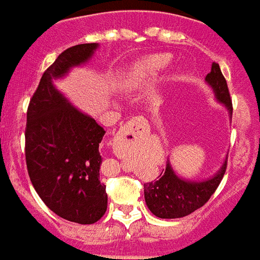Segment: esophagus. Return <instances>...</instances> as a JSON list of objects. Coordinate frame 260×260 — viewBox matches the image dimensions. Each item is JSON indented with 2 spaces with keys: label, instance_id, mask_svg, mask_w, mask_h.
Here are the masks:
<instances>
[{
  "label": "esophagus",
  "instance_id": "obj_1",
  "mask_svg": "<svg viewBox=\"0 0 260 260\" xmlns=\"http://www.w3.org/2000/svg\"><path fill=\"white\" fill-rule=\"evenodd\" d=\"M149 131V125L147 123V120L141 116H136V117H132V119L126 123V125L124 126L123 131L120 132L119 139L120 140H126L128 136L132 137V140H137L140 139L143 135H145Z\"/></svg>",
  "mask_w": 260,
  "mask_h": 260
}]
</instances>
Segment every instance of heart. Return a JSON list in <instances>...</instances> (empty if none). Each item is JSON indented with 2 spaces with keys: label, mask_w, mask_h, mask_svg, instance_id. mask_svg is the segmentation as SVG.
Listing matches in <instances>:
<instances>
[{
  "label": "heart",
  "mask_w": 260,
  "mask_h": 260,
  "mask_svg": "<svg viewBox=\"0 0 260 260\" xmlns=\"http://www.w3.org/2000/svg\"><path fill=\"white\" fill-rule=\"evenodd\" d=\"M172 57L167 53H156L143 57L132 65L126 77L123 80V88L128 90L140 84L143 80L159 76L170 67Z\"/></svg>",
  "instance_id": "heart-1"
}]
</instances>
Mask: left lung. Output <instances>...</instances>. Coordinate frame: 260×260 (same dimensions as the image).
<instances>
[{"label":"left lung","instance_id":"1","mask_svg":"<svg viewBox=\"0 0 260 260\" xmlns=\"http://www.w3.org/2000/svg\"><path fill=\"white\" fill-rule=\"evenodd\" d=\"M207 85L214 92L215 100L227 109L233 117V103L224 76L216 62H212L211 72L206 76ZM166 171L157 180L144 184V199L152 214L161 219L183 218L192 214L208 202L220 184L227 167V157L221 167L206 180H191L179 176L167 160Z\"/></svg>","mask_w":260,"mask_h":260}]
</instances>
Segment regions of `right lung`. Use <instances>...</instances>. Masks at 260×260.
<instances>
[{
	"mask_svg": "<svg viewBox=\"0 0 260 260\" xmlns=\"http://www.w3.org/2000/svg\"><path fill=\"white\" fill-rule=\"evenodd\" d=\"M99 46L80 44L57 57L44 72L26 113L25 156L31 184L49 210L79 224L96 223L107 211L99 149L105 131L69 103L53 81L86 64Z\"/></svg>",
	"mask_w": 260,
	"mask_h": 260,
	"instance_id": "right-lung-1",
	"label": "right lung"
}]
</instances>
